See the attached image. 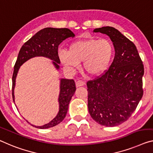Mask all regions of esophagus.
Masks as SVG:
<instances>
[{
    "label": "esophagus",
    "instance_id": "obj_1",
    "mask_svg": "<svg viewBox=\"0 0 153 153\" xmlns=\"http://www.w3.org/2000/svg\"><path fill=\"white\" fill-rule=\"evenodd\" d=\"M85 85V81H83V80H78L76 82V86L78 88V87H81V86H83Z\"/></svg>",
    "mask_w": 153,
    "mask_h": 153
}]
</instances>
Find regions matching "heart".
I'll use <instances>...</instances> for the list:
<instances>
[{
  "label": "heart",
  "mask_w": 153,
  "mask_h": 153,
  "mask_svg": "<svg viewBox=\"0 0 153 153\" xmlns=\"http://www.w3.org/2000/svg\"><path fill=\"white\" fill-rule=\"evenodd\" d=\"M114 55V47L107 39L90 38L75 41L68 51H59L58 57L65 67L76 68L83 62L85 71L99 76L107 71Z\"/></svg>",
  "instance_id": "heart-1"
}]
</instances>
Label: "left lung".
<instances>
[{"label":"left lung","instance_id":"obj_1","mask_svg":"<svg viewBox=\"0 0 153 153\" xmlns=\"http://www.w3.org/2000/svg\"><path fill=\"white\" fill-rule=\"evenodd\" d=\"M93 32L109 37L115 57L104 74L87 83L89 113L100 125L117 126L127 120L142 99L144 65L135 44L118 30L103 27Z\"/></svg>","mask_w":153,"mask_h":153}]
</instances>
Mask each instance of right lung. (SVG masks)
Returning a JSON list of instances; mask_svg holds the SVG:
<instances>
[{
  "mask_svg": "<svg viewBox=\"0 0 153 153\" xmlns=\"http://www.w3.org/2000/svg\"><path fill=\"white\" fill-rule=\"evenodd\" d=\"M75 35L68 29H56L47 27L39 30L21 47L17 60L14 65L12 76V96L14 100V88L18 70L23 63L35 57H44L53 61V64L57 70L59 69L60 60L58 57V46L68 37H74ZM59 94V111L55 118L43 126H32L38 128L53 127L65 118L68 109V105L72 96L76 91L73 79H60ZM28 122V121H27ZM29 123V122H28Z\"/></svg>",
  "mask_w": 153,
  "mask_h": 153,
  "instance_id": "right-lung-1",
  "label": "right lung"
}]
</instances>
